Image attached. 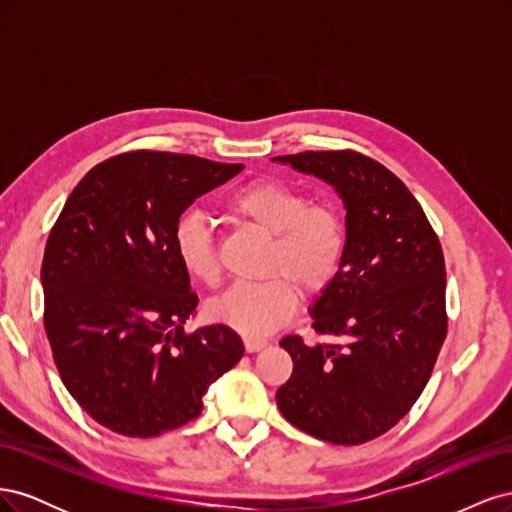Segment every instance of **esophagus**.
<instances>
[{"label": "esophagus", "instance_id": "1", "mask_svg": "<svg viewBox=\"0 0 512 512\" xmlns=\"http://www.w3.org/2000/svg\"><path fill=\"white\" fill-rule=\"evenodd\" d=\"M243 346H245V352H260L262 348H267L269 342L267 339H260V337H245L243 339Z\"/></svg>", "mask_w": 512, "mask_h": 512}]
</instances>
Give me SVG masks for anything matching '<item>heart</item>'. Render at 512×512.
<instances>
[{
  "label": "heart",
  "mask_w": 512,
  "mask_h": 512,
  "mask_svg": "<svg viewBox=\"0 0 512 512\" xmlns=\"http://www.w3.org/2000/svg\"><path fill=\"white\" fill-rule=\"evenodd\" d=\"M232 220L269 237L267 280L237 284L209 303V314L243 335H269L294 316L299 288L307 297L327 290L342 269L346 226L329 205H307L290 183L262 177L241 185L224 200ZM181 269L205 286H218L222 269L213 228L200 213H185L175 226Z\"/></svg>",
  "instance_id": "heart-1"
}]
</instances>
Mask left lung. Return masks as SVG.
Returning a JSON list of instances; mask_svg holds the SVG:
<instances>
[{
  "mask_svg": "<svg viewBox=\"0 0 512 512\" xmlns=\"http://www.w3.org/2000/svg\"><path fill=\"white\" fill-rule=\"evenodd\" d=\"M273 162L327 181L346 207L342 269L309 312L314 331L337 344L282 339L292 376L275 393L277 408L318 440L363 444L410 412L436 365L448 324L442 245L404 181L363 153Z\"/></svg>",
  "mask_w": 512,
  "mask_h": 512,
  "instance_id": "obj_1",
  "label": "left lung"
}]
</instances>
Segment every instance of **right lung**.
<instances>
[{
  "mask_svg": "<svg viewBox=\"0 0 512 512\" xmlns=\"http://www.w3.org/2000/svg\"><path fill=\"white\" fill-rule=\"evenodd\" d=\"M241 170L130 151L91 168L61 209L40 273L44 329L61 382L106 429L153 438L194 421L243 356L226 324L183 331L198 297L175 254L181 213Z\"/></svg>",
  "mask_w": 512,
  "mask_h": 512,
  "instance_id": "1",
  "label": "right lung"
}]
</instances>
